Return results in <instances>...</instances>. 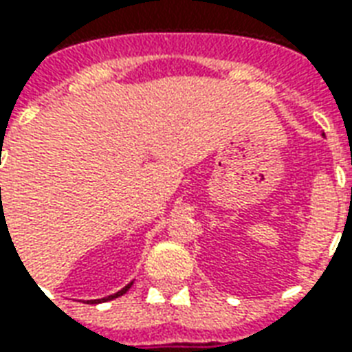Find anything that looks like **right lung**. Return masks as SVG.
I'll return each mask as SVG.
<instances>
[{
  "label": "right lung",
  "instance_id": "right-lung-1",
  "mask_svg": "<svg viewBox=\"0 0 352 352\" xmlns=\"http://www.w3.org/2000/svg\"><path fill=\"white\" fill-rule=\"evenodd\" d=\"M130 285H132V283H129V285H126V287L121 289V291H119V293H116V295L106 296V298H100V300H89V302H108V300H113V298H117V296L124 295V293H126V291H129V289H130Z\"/></svg>",
  "mask_w": 352,
  "mask_h": 352
}]
</instances>
